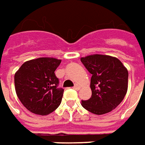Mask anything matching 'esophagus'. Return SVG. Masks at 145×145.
<instances>
[{
	"label": "esophagus",
	"mask_w": 145,
	"mask_h": 145,
	"mask_svg": "<svg viewBox=\"0 0 145 145\" xmlns=\"http://www.w3.org/2000/svg\"><path fill=\"white\" fill-rule=\"evenodd\" d=\"M80 86H79V85H78V84H75V86H73V88H74V89H80Z\"/></svg>",
	"instance_id": "34e87169"
}]
</instances>
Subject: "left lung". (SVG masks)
<instances>
[{
	"label": "left lung",
	"mask_w": 145,
	"mask_h": 145,
	"mask_svg": "<svg viewBox=\"0 0 145 145\" xmlns=\"http://www.w3.org/2000/svg\"><path fill=\"white\" fill-rule=\"evenodd\" d=\"M92 74V96L81 106L95 114H106L123 100L127 91L128 72L119 59L106 55H90L81 58Z\"/></svg>",
	"instance_id": "8db88e82"
}]
</instances>
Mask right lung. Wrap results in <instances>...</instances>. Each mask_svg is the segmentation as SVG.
Masks as SVG:
<instances>
[{
    "label": "right lung",
    "mask_w": 145,
    "mask_h": 145,
    "mask_svg": "<svg viewBox=\"0 0 145 145\" xmlns=\"http://www.w3.org/2000/svg\"><path fill=\"white\" fill-rule=\"evenodd\" d=\"M61 60L41 57L25 62L14 75L20 102L31 112L40 115L52 113L61 103L64 89L58 88L55 71Z\"/></svg>",
    "instance_id": "add662e5"
}]
</instances>
